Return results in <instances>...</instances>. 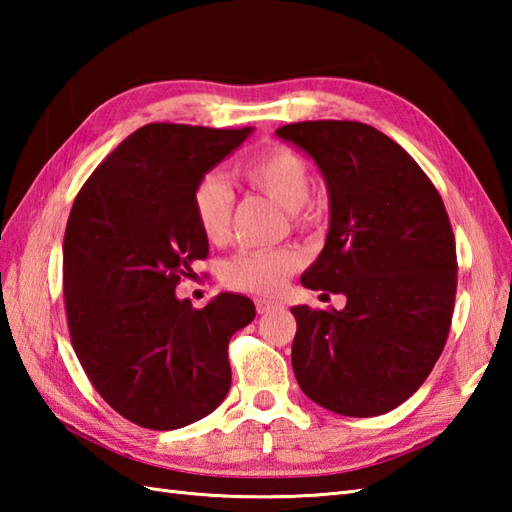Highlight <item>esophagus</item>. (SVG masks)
I'll return each instance as SVG.
<instances>
[{"instance_id":"34e87169","label":"esophagus","mask_w":512,"mask_h":512,"mask_svg":"<svg viewBox=\"0 0 512 512\" xmlns=\"http://www.w3.org/2000/svg\"><path fill=\"white\" fill-rule=\"evenodd\" d=\"M255 306H257L259 314H270V312L284 308V306H281V301H277V299H262V297L255 299Z\"/></svg>"}]
</instances>
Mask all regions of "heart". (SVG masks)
Wrapping results in <instances>:
<instances>
[{
    "mask_svg": "<svg viewBox=\"0 0 512 512\" xmlns=\"http://www.w3.org/2000/svg\"><path fill=\"white\" fill-rule=\"evenodd\" d=\"M237 176L248 187L262 191L281 209L290 211L297 224L312 222L317 206L310 202V165L299 151L290 147H268L237 167ZM235 195L220 176H206L193 189V217L211 244H222L231 233ZM301 264L299 253L290 248H242L222 268L228 288L273 295L284 288L288 277Z\"/></svg>",
    "mask_w": 512,
    "mask_h": 512,
    "instance_id": "b5f03b06",
    "label": "heart"
}]
</instances>
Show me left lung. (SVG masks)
<instances>
[{"label": "left lung", "mask_w": 512, "mask_h": 512, "mask_svg": "<svg viewBox=\"0 0 512 512\" xmlns=\"http://www.w3.org/2000/svg\"><path fill=\"white\" fill-rule=\"evenodd\" d=\"M277 136L312 156L330 195L328 239L301 284L347 299L343 310L290 308L297 383L341 416H380L416 394L447 343L458 286L447 209L372 125L303 121Z\"/></svg>", "instance_id": "left-lung-1"}]
</instances>
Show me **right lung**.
I'll return each mask as SVG.
<instances>
[{"mask_svg": "<svg viewBox=\"0 0 512 512\" xmlns=\"http://www.w3.org/2000/svg\"><path fill=\"white\" fill-rule=\"evenodd\" d=\"M250 132L149 123L94 169L72 204L63 237L72 347L107 405L138 427H187L231 387L228 341L255 319V303L222 292L195 310L176 286L209 255L193 189Z\"/></svg>", "mask_w": 512, "mask_h": 512, "instance_id": "add662e5", "label": "right lung"}]
</instances>
